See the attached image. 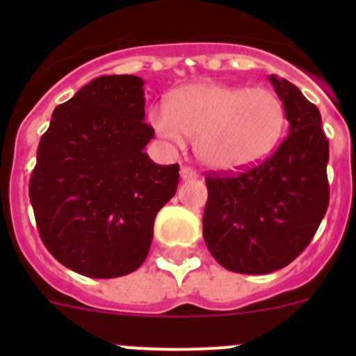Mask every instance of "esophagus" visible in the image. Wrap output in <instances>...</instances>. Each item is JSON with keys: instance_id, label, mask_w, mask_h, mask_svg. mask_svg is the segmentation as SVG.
<instances>
[{"instance_id": "1", "label": "esophagus", "mask_w": 356, "mask_h": 356, "mask_svg": "<svg viewBox=\"0 0 356 356\" xmlns=\"http://www.w3.org/2000/svg\"><path fill=\"white\" fill-rule=\"evenodd\" d=\"M198 177L195 170L191 167H181V179L182 181H191V179Z\"/></svg>"}]
</instances>
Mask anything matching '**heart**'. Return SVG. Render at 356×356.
<instances>
[{"label": "heart", "instance_id": "heart-1", "mask_svg": "<svg viewBox=\"0 0 356 356\" xmlns=\"http://www.w3.org/2000/svg\"><path fill=\"white\" fill-rule=\"evenodd\" d=\"M149 124L161 141L182 148L195 139V153L215 172H241L261 163L281 143L286 111L268 88H236L196 82L175 89L167 110H155Z\"/></svg>", "mask_w": 356, "mask_h": 356}]
</instances>
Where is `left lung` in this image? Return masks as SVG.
<instances>
[{
    "label": "left lung",
    "mask_w": 356,
    "mask_h": 356,
    "mask_svg": "<svg viewBox=\"0 0 356 356\" xmlns=\"http://www.w3.org/2000/svg\"><path fill=\"white\" fill-rule=\"evenodd\" d=\"M268 81L284 105L286 139L257 167L207 179L204 243L222 267L238 274H270L291 264L329 204V141L321 111L286 79Z\"/></svg>",
    "instance_id": "8db88e82"
}]
</instances>
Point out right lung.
I'll list each match as a JSON object with an SVG mask.
<instances>
[{"label":"right lung","mask_w":356,"mask_h":356,"mask_svg":"<svg viewBox=\"0 0 356 356\" xmlns=\"http://www.w3.org/2000/svg\"><path fill=\"white\" fill-rule=\"evenodd\" d=\"M145 81L103 75L58 105L42 134L29 196L42 243L92 279L141 267L158 211L177 191L179 165L145 153Z\"/></svg>","instance_id":"obj_1"}]
</instances>
